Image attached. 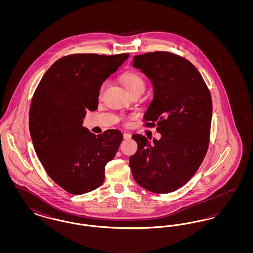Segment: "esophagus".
<instances>
[{
	"mask_svg": "<svg viewBox=\"0 0 253 253\" xmlns=\"http://www.w3.org/2000/svg\"><path fill=\"white\" fill-rule=\"evenodd\" d=\"M131 136H132V135H131L129 132H124V133H123V138H124V139H130Z\"/></svg>",
	"mask_w": 253,
	"mask_h": 253,
	"instance_id": "obj_1",
	"label": "esophagus"
}]
</instances>
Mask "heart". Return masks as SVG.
I'll return each mask as SVG.
<instances>
[{
  "mask_svg": "<svg viewBox=\"0 0 253 253\" xmlns=\"http://www.w3.org/2000/svg\"><path fill=\"white\" fill-rule=\"evenodd\" d=\"M121 83L127 90L128 93L132 92L135 89H144V81L142 77L137 72L134 71H127L123 73L120 78ZM106 84H102L99 88V96L102 95Z\"/></svg>",
  "mask_w": 253,
  "mask_h": 253,
  "instance_id": "heart-1",
  "label": "heart"
}]
</instances>
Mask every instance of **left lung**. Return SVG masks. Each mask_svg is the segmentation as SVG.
<instances>
[{"label": "left lung", "mask_w": 253, "mask_h": 253, "mask_svg": "<svg viewBox=\"0 0 253 253\" xmlns=\"http://www.w3.org/2000/svg\"><path fill=\"white\" fill-rule=\"evenodd\" d=\"M132 66L151 81L154 98L144 114L147 127H155L160 139L142 134L130 157L135 182L152 193H169L190 180L207 154L212 116L210 90L192 62L169 52H150L133 57Z\"/></svg>", "instance_id": "8db88e82"}]
</instances>
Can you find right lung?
Instances as JSON below:
<instances>
[{
  "mask_svg": "<svg viewBox=\"0 0 253 253\" xmlns=\"http://www.w3.org/2000/svg\"><path fill=\"white\" fill-rule=\"evenodd\" d=\"M129 54H73L54 62L32 97L29 131L37 157L52 180L72 194L100 187L118 152L121 131L94 134L83 126L97 108L99 88Z\"/></svg>",
  "mask_w": 253,
  "mask_h": 253,
  "instance_id": "add662e5",
  "label": "right lung"
}]
</instances>
